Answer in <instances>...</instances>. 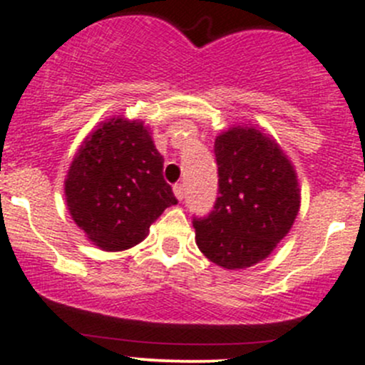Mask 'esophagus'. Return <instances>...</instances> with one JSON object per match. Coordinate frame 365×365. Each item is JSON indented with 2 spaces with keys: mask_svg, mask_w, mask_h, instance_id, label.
<instances>
[{
  "mask_svg": "<svg viewBox=\"0 0 365 365\" xmlns=\"http://www.w3.org/2000/svg\"><path fill=\"white\" fill-rule=\"evenodd\" d=\"M173 192H175V196L178 197L180 201H182L183 196H185V192H183V185H182V183H176V185L173 187Z\"/></svg>",
  "mask_w": 365,
  "mask_h": 365,
  "instance_id": "obj_1",
  "label": "esophagus"
}]
</instances>
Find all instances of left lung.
<instances>
[{"mask_svg":"<svg viewBox=\"0 0 365 365\" xmlns=\"http://www.w3.org/2000/svg\"><path fill=\"white\" fill-rule=\"evenodd\" d=\"M219 196L207 217H194L201 253L225 269L267 258L299 212V185L278 143L255 126H233L215 139Z\"/></svg>","mask_w":365,"mask_h":365,"instance_id":"1","label":"left lung"}]
</instances>
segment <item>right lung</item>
Returning a JSON list of instances; mask_svg holds the SVG:
<instances>
[{"mask_svg":"<svg viewBox=\"0 0 365 365\" xmlns=\"http://www.w3.org/2000/svg\"><path fill=\"white\" fill-rule=\"evenodd\" d=\"M162 169L164 158L143 121L101 123L85 137L67 171L71 217L101 250L133 247L165 208L178 203Z\"/></svg>","mask_w":365,"mask_h":365,"instance_id":"1","label":"right lung"}]
</instances>
